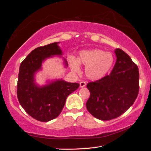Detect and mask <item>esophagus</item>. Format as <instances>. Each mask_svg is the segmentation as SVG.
<instances>
[{"label": "esophagus", "mask_w": 151, "mask_h": 151, "mask_svg": "<svg viewBox=\"0 0 151 151\" xmlns=\"http://www.w3.org/2000/svg\"><path fill=\"white\" fill-rule=\"evenodd\" d=\"M86 83H85V82H84V81H81V82H80V86H81V88L85 87V86H86Z\"/></svg>", "instance_id": "esophagus-1"}]
</instances>
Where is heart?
Returning a JSON list of instances; mask_svg holds the SVG:
<instances>
[{
	"mask_svg": "<svg viewBox=\"0 0 151 151\" xmlns=\"http://www.w3.org/2000/svg\"><path fill=\"white\" fill-rule=\"evenodd\" d=\"M68 60L74 73L79 74L80 65L85 66L86 76L93 81L100 80L105 76L114 63V57L111 53L99 49L82 50L77 59L70 57Z\"/></svg>",
	"mask_w": 151,
	"mask_h": 151,
	"instance_id": "1",
	"label": "heart"
}]
</instances>
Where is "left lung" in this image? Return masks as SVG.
Listing matches in <instances>:
<instances>
[{
  "instance_id": "1",
  "label": "left lung",
  "mask_w": 151,
  "mask_h": 151,
  "mask_svg": "<svg viewBox=\"0 0 151 151\" xmlns=\"http://www.w3.org/2000/svg\"><path fill=\"white\" fill-rule=\"evenodd\" d=\"M114 53L116 61L110 75L86 85L90 91L86 109L101 121L121 116L133 104L139 94L138 66L121 49L116 48Z\"/></svg>"
}]
</instances>
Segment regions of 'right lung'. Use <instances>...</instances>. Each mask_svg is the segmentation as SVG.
I'll list each match as a JSON object with an SVG mask.
<instances>
[{"instance_id": "right-lung-1", "label": "right lung", "mask_w": 151, "mask_h": 151, "mask_svg": "<svg viewBox=\"0 0 151 151\" xmlns=\"http://www.w3.org/2000/svg\"><path fill=\"white\" fill-rule=\"evenodd\" d=\"M59 43H51L35 48L20 65L18 99L30 116L41 122L57 118L65 106L67 96L79 87L78 83H68L62 79L48 81L42 86L36 83V74L42 70V63L48 58L55 56L61 57L65 67L68 66L67 60L62 57Z\"/></svg>"}]
</instances>
